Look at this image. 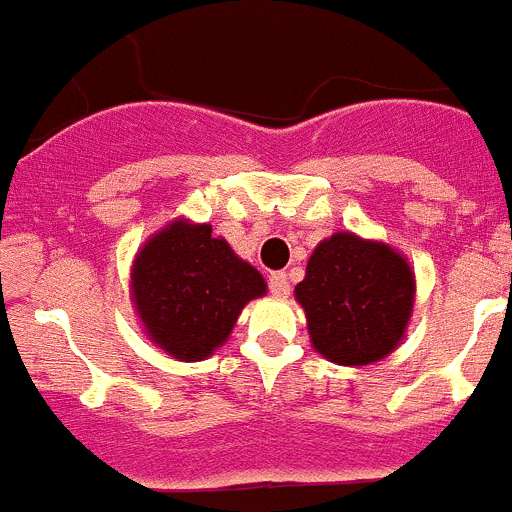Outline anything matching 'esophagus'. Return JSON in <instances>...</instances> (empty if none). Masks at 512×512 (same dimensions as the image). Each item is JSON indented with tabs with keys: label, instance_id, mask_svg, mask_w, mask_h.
Here are the masks:
<instances>
[{
	"label": "esophagus",
	"instance_id": "34e87169",
	"mask_svg": "<svg viewBox=\"0 0 512 512\" xmlns=\"http://www.w3.org/2000/svg\"><path fill=\"white\" fill-rule=\"evenodd\" d=\"M268 288H271V293L276 298H288V293H291V281H288V273L286 271L271 273V278H268Z\"/></svg>",
	"mask_w": 512,
	"mask_h": 512
}]
</instances>
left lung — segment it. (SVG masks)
<instances>
[{
  "label": "left lung",
  "instance_id": "8db88e82",
  "mask_svg": "<svg viewBox=\"0 0 512 512\" xmlns=\"http://www.w3.org/2000/svg\"><path fill=\"white\" fill-rule=\"evenodd\" d=\"M293 293L323 358L338 366H371L406 336L416 276L383 241L338 231L316 246Z\"/></svg>",
  "mask_w": 512,
  "mask_h": 512
}]
</instances>
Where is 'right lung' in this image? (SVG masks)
<instances>
[{"label":"right lung","instance_id":"1","mask_svg":"<svg viewBox=\"0 0 512 512\" xmlns=\"http://www.w3.org/2000/svg\"><path fill=\"white\" fill-rule=\"evenodd\" d=\"M266 281L209 224L171 221L131 266V301L151 343L179 361H204L224 346L244 306Z\"/></svg>","mask_w":512,"mask_h":512}]
</instances>
